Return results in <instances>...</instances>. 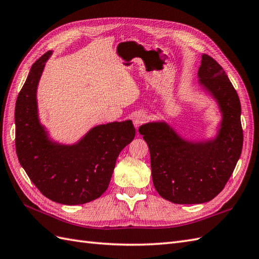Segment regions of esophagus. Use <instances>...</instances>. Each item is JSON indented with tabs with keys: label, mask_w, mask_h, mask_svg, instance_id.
Instances as JSON below:
<instances>
[{
	"label": "esophagus",
	"mask_w": 259,
	"mask_h": 259,
	"mask_svg": "<svg viewBox=\"0 0 259 259\" xmlns=\"http://www.w3.org/2000/svg\"><path fill=\"white\" fill-rule=\"evenodd\" d=\"M147 115L144 114V112H142V111H140V112H137V114L134 116V119H132V120H134V124H135V127L136 128H139L140 127V125L142 124V123H144L145 121H147Z\"/></svg>",
	"instance_id": "34e87169"
}]
</instances>
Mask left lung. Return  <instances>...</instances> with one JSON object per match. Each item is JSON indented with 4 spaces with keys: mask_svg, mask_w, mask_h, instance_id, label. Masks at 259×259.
Wrapping results in <instances>:
<instances>
[{
    "mask_svg": "<svg viewBox=\"0 0 259 259\" xmlns=\"http://www.w3.org/2000/svg\"><path fill=\"white\" fill-rule=\"evenodd\" d=\"M198 78L222 114L214 139L187 141L165 121L148 122L139 128L149 145L156 191L180 204L203 203L220 194L243 148L241 103L227 73L213 58L202 55Z\"/></svg>",
    "mask_w": 259,
    "mask_h": 259,
    "instance_id": "left-lung-1",
    "label": "left lung"
}]
</instances>
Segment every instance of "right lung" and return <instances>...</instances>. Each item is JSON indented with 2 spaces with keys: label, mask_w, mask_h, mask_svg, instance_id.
Wrapping results in <instances>:
<instances>
[{
  "label": "right lung",
  "mask_w": 259,
  "mask_h": 259,
  "mask_svg": "<svg viewBox=\"0 0 259 259\" xmlns=\"http://www.w3.org/2000/svg\"><path fill=\"white\" fill-rule=\"evenodd\" d=\"M51 51L32 64L15 106L18 161L39 191L62 204H83L108 188L117 157L136 136L131 120L92 128L78 142L52 141L38 117L37 88Z\"/></svg>",
  "instance_id": "1"
}]
</instances>
